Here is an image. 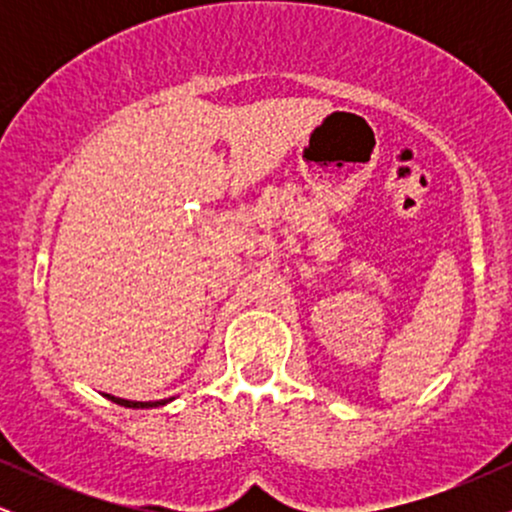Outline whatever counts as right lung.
<instances>
[{
	"mask_svg": "<svg viewBox=\"0 0 512 512\" xmlns=\"http://www.w3.org/2000/svg\"><path fill=\"white\" fill-rule=\"evenodd\" d=\"M110 399V402L120 404V407H129V409H149V407H161V404H166L168 399H161V402H132V399H120L115 395H105Z\"/></svg>",
	"mask_w": 512,
	"mask_h": 512,
	"instance_id": "obj_1",
	"label": "right lung"
}]
</instances>
